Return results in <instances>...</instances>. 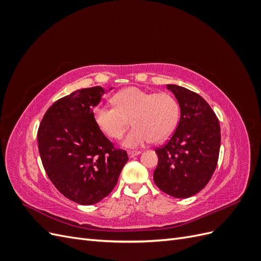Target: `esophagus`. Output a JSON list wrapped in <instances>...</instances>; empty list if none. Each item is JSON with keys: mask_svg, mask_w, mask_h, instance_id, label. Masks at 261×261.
<instances>
[{"mask_svg": "<svg viewBox=\"0 0 261 261\" xmlns=\"http://www.w3.org/2000/svg\"><path fill=\"white\" fill-rule=\"evenodd\" d=\"M127 154H128L129 158H134V156H136V155L140 154V151H128Z\"/></svg>", "mask_w": 261, "mask_h": 261, "instance_id": "esophagus-1", "label": "esophagus"}]
</instances>
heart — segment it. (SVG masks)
<instances>
[{"instance_id":"heart-1","label":"heart","mask_w":261,"mask_h":261,"mask_svg":"<svg viewBox=\"0 0 261 261\" xmlns=\"http://www.w3.org/2000/svg\"><path fill=\"white\" fill-rule=\"evenodd\" d=\"M112 102L115 108H94L93 121L107 137L118 139L130 120L133 127L123 139L127 148L140 147L150 140H164L174 132L179 120L178 102L168 92L152 93L127 87L116 92Z\"/></svg>"}]
</instances>
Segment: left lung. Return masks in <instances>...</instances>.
I'll return each instance as SVG.
<instances>
[{
    "mask_svg": "<svg viewBox=\"0 0 261 261\" xmlns=\"http://www.w3.org/2000/svg\"><path fill=\"white\" fill-rule=\"evenodd\" d=\"M180 109L177 127L170 140L158 148L153 180L162 192L188 198L208 184L219 159L221 133L217 115L198 93L167 85Z\"/></svg>",
    "mask_w": 261,
    "mask_h": 261,
    "instance_id": "obj_1",
    "label": "left lung"
}]
</instances>
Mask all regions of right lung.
<instances>
[{"instance_id":"1","label":"right lung","mask_w":261,"mask_h":261,"mask_svg":"<svg viewBox=\"0 0 261 261\" xmlns=\"http://www.w3.org/2000/svg\"><path fill=\"white\" fill-rule=\"evenodd\" d=\"M105 92L97 86L59 99L38 129L46 175L62 195L85 206L99 202L113 191L128 161L125 150L115 149L93 121L92 109Z\"/></svg>"}]
</instances>
